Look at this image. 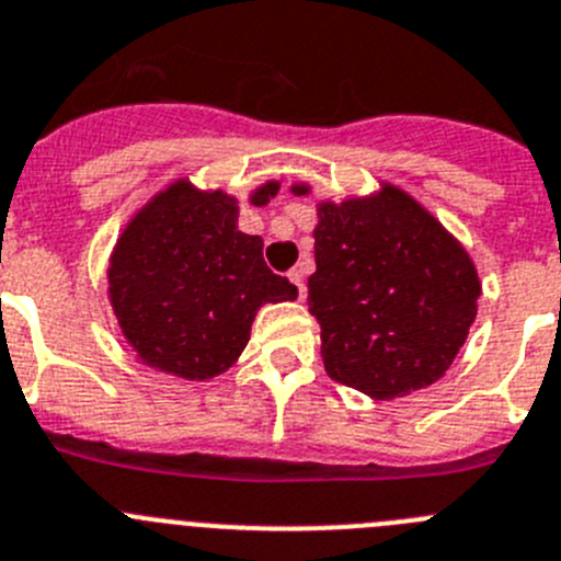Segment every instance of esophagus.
I'll return each mask as SVG.
<instances>
[{
	"label": "esophagus",
	"mask_w": 561,
	"mask_h": 561,
	"mask_svg": "<svg viewBox=\"0 0 561 561\" xmlns=\"http://www.w3.org/2000/svg\"><path fill=\"white\" fill-rule=\"evenodd\" d=\"M287 276H290V282H293V285H296V290H298V298H305V296H307V285H305V271H301V268H293L290 274H287Z\"/></svg>",
	"instance_id": "esophagus-1"
}]
</instances>
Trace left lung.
Listing matches in <instances>:
<instances>
[{"instance_id": "left-lung-1", "label": "left lung", "mask_w": 561, "mask_h": 561, "mask_svg": "<svg viewBox=\"0 0 561 561\" xmlns=\"http://www.w3.org/2000/svg\"><path fill=\"white\" fill-rule=\"evenodd\" d=\"M307 287L327 374L379 401L421 390L451 368L481 293L468 251L392 185L318 207Z\"/></svg>"}]
</instances>
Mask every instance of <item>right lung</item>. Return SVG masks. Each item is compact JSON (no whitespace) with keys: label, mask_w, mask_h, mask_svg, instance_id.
<instances>
[{"label":"right lung","mask_w":561,"mask_h":561,"mask_svg":"<svg viewBox=\"0 0 561 561\" xmlns=\"http://www.w3.org/2000/svg\"><path fill=\"white\" fill-rule=\"evenodd\" d=\"M279 182L251 196L265 204ZM110 301L146 365L182 379L224 374L263 305L293 301L296 285L263 260V238L238 229V202L174 182L129 221L110 256Z\"/></svg>","instance_id":"right-lung-1"}]
</instances>
